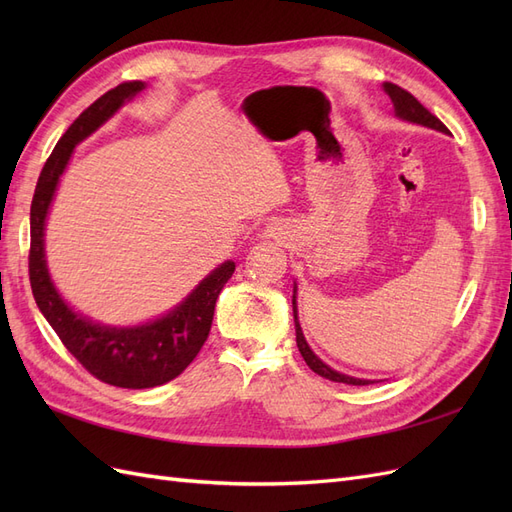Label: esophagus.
Returning a JSON list of instances; mask_svg holds the SVG:
<instances>
[{"instance_id": "1", "label": "esophagus", "mask_w": 512, "mask_h": 512, "mask_svg": "<svg viewBox=\"0 0 512 512\" xmlns=\"http://www.w3.org/2000/svg\"><path fill=\"white\" fill-rule=\"evenodd\" d=\"M269 232H271V230H269Z\"/></svg>"}]
</instances>
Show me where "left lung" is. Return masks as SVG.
<instances>
[{"label": "left lung", "mask_w": 512, "mask_h": 512, "mask_svg": "<svg viewBox=\"0 0 512 512\" xmlns=\"http://www.w3.org/2000/svg\"><path fill=\"white\" fill-rule=\"evenodd\" d=\"M384 91L386 94L391 96L393 100V106H395V113L397 117L406 119V121H412V123H421V126H427V128H433V130H440V132H448V128L444 126V123L429 113L427 108L418 102L410 91H406L404 87H399L395 83H384ZM294 292H297V286H294ZM292 312H294V329H297V346H299V352L305 359V363L309 365V369L314 371V374L327 378V380H333V382H344V384H352V386H365V384H371V380H361V378H352V376H344L339 374V371L331 369L329 365H324L318 356L312 352V348L307 346L305 337H303V331H301V324H299V318H297V297H292Z\"/></svg>", "instance_id": "1"}]
</instances>
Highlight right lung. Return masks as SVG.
Here are the masks:
<instances>
[{"label":"right lung","instance_id":"right-lung-1","mask_svg":"<svg viewBox=\"0 0 512 512\" xmlns=\"http://www.w3.org/2000/svg\"><path fill=\"white\" fill-rule=\"evenodd\" d=\"M145 89L143 81L121 83L106 91L94 104L74 119L59 138L46 160L32 200V243H29V282L44 318L49 320L61 344L91 376L121 389H151L177 378L207 342L215 301L224 284L235 273V262L226 260L200 282L188 299L166 316L132 329L102 327L79 316L64 303L55 290L44 260V220L49 213L61 173L83 138L98 130L117 113V108Z\"/></svg>","mask_w":512,"mask_h":512}]
</instances>
